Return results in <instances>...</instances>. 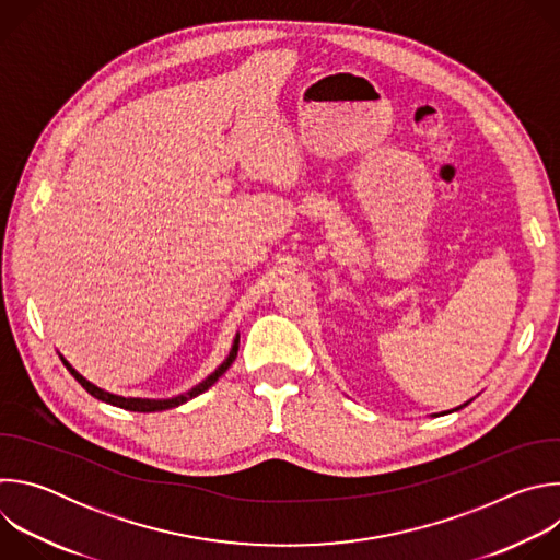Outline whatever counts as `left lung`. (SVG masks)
<instances>
[{
	"mask_svg": "<svg viewBox=\"0 0 560 560\" xmlns=\"http://www.w3.org/2000/svg\"><path fill=\"white\" fill-rule=\"evenodd\" d=\"M467 404H471V398H469V401H467ZM467 404H463V406H458V408H454V410H450V412H456V410H460V408H465V406H467ZM450 412H447V415H450Z\"/></svg>",
	"mask_w": 560,
	"mask_h": 560,
	"instance_id": "1",
	"label": "left lung"
}]
</instances>
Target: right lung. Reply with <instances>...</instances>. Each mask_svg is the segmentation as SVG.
<instances>
[{"instance_id": "1", "label": "right lung", "mask_w": 560, "mask_h": 560, "mask_svg": "<svg viewBox=\"0 0 560 560\" xmlns=\"http://www.w3.org/2000/svg\"><path fill=\"white\" fill-rule=\"evenodd\" d=\"M236 350H238V335L234 337L228 357L223 359V363H221L214 372H210L201 383H197V385L190 387L188 392H182V394L171 396V398H141V396H121V394L106 392L104 387H97V385L91 383L86 376L79 374L61 354H59V359H61V363L68 368V372H70L79 383H82V387H84L89 394H93L95 398H100V401L110 404V406H117V408H124V410H130V412H164V410L184 406L186 401H190V398H195V396H199L201 392H206L208 387H212V385L217 383V378H219V376L232 365V361L236 359Z\"/></svg>"}]
</instances>
